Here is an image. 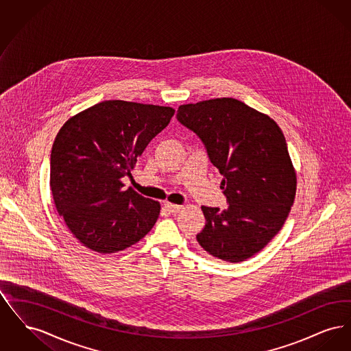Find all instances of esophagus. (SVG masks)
I'll use <instances>...</instances> for the list:
<instances>
[{"mask_svg": "<svg viewBox=\"0 0 351 351\" xmlns=\"http://www.w3.org/2000/svg\"><path fill=\"white\" fill-rule=\"evenodd\" d=\"M165 208L167 209L169 213H178L182 209V205H176V204H171V202H166Z\"/></svg>", "mask_w": 351, "mask_h": 351, "instance_id": "1", "label": "esophagus"}]
</instances>
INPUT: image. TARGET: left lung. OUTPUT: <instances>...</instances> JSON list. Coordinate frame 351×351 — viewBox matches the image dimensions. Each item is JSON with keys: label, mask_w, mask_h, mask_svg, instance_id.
<instances>
[{"label": "left lung", "mask_w": 351, "mask_h": 351, "mask_svg": "<svg viewBox=\"0 0 351 351\" xmlns=\"http://www.w3.org/2000/svg\"><path fill=\"white\" fill-rule=\"evenodd\" d=\"M176 118L204 143L229 204L201 206L206 223L197 242L218 259L243 262L279 233L293 205L296 173L283 133L274 119L229 97L180 105Z\"/></svg>", "instance_id": "left-lung-1"}]
</instances>
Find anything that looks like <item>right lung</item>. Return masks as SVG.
Here are the masks:
<instances>
[{"label":"right lung","instance_id":"add662e5","mask_svg":"<svg viewBox=\"0 0 351 351\" xmlns=\"http://www.w3.org/2000/svg\"><path fill=\"white\" fill-rule=\"evenodd\" d=\"M169 106L129 101L99 102L69 118L52 145L50 185L58 213L85 247L125 250L150 232L160 204L122 178L151 139L171 121Z\"/></svg>","mask_w":351,"mask_h":351}]
</instances>
